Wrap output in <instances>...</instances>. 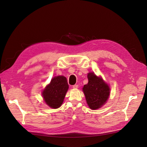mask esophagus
<instances>
[{
	"label": "esophagus",
	"instance_id": "1",
	"mask_svg": "<svg viewBox=\"0 0 147 147\" xmlns=\"http://www.w3.org/2000/svg\"><path fill=\"white\" fill-rule=\"evenodd\" d=\"M78 87H79V86L78 85H74L73 86V88H74V89H76V88H78Z\"/></svg>",
	"mask_w": 147,
	"mask_h": 147
}]
</instances>
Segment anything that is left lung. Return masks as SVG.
<instances>
[{
	"instance_id": "obj_1",
	"label": "left lung",
	"mask_w": 147,
	"mask_h": 147,
	"mask_svg": "<svg viewBox=\"0 0 147 147\" xmlns=\"http://www.w3.org/2000/svg\"><path fill=\"white\" fill-rule=\"evenodd\" d=\"M88 83L82 90L89 108L96 110L103 106L110 95V88L101 77L91 72L88 74Z\"/></svg>"
}]
</instances>
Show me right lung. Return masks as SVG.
<instances>
[{"mask_svg": "<svg viewBox=\"0 0 147 147\" xmlns=\"http://www.w3.org/2000/svg\"><path fill=\"white\" fill-rule=\"evenodd\" d=\"M68 87L67 78L64 76L54 77L42 92L44 101L53 109L59 107L64 100Z\"/></svg>", "mask_w": 147, "mask_h": 147, "instance_id": "1", "label": "right lung"}]
</instances>
